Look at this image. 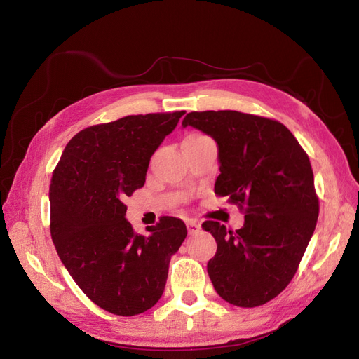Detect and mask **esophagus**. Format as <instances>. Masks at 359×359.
Returning <instances> with one entry per match:
<instances>
[{
    "mask_svg": "<svg viewBox=\"0 0 359 359\" xmlns=\"http://www.w3.org/2000/svg\"><path fill=\"white\" fill-rule=\"evenodd\" d=\"M186 223H187V229H189V233H194V232H198V231L201 229V224H199V222H198V220H194V219H189Z\"/></svg>",
    "mask_w": 359,
    "mask_h": 359,
    "instance_id": "34e87169",
    "label": "esophagus"
}]
</instances>
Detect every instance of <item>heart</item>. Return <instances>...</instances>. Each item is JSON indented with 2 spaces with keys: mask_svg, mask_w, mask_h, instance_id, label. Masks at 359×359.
Listing matches in <instances>:
<instances>
[{
  "mask_svg": "<svg viewBox=\"0 0 359 359\" xmlns=\"http://www.w3.org/2000/svg\"><path fill=\"white\" fill-rule=\"evenodd\" d=\"M190 136H199V135H190Z\"/></svg>",
  "mask_w": 359,
  "mask_h": 359,
  "instance_id": "b5f03b06",
  "label": "heart"
}]
</instances>
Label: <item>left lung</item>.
<instances>
[{"instance_id":"1","label":"left lung","mask_w":359,"mask_h":359,"mask_svg":"<svg viewBox=\"0 0 359 359\" xmlns=\"http://www.w3.org/2000/svg\"><path fill=\"white\" fill-rule=\"evenodd\" d=\"M187 126L219 145L214 191L229 196L245 214L238 231L203 222L217 241L208 276L224 301L247 309L262 306L290 283L316 227L319 198L310 158L276 119L205 111L187 114L182 127Z\"/></svg>"}]
</instances>
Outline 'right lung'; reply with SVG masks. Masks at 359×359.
<instances>
[{
    "label": "right lung",
    "instance_id": "add662e5",
    "mask_svg": "<svg viewBox=\"0 0 359 359\" xmlns=\"http://www.w3.org/2000/svg\"><path fill=\"white\" fill-rule=\"evenodd\" d=\"M128 115L83 128L52 173L50 236L72 278L94 304L118 316L151 309L165 290L170 256L187 236L177 217L135 232L124 199L144 187L151 156L180 118Z\"/></svg>",
    "mask_w": 359,
    "mask_h": 359
}]
</instances>
